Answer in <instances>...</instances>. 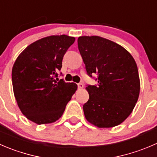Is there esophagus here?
I'll return each mask as SVG.
<instances>
[{
  "instance_id": "esophagus-1",
  "label": "esophagus",
  "mask_w": 157,
  "mask_h": 157,
  "mask_svg": "<svg viewBox=\"0 0 157 157\" xmlns=\"http://www.w3.org/2000/svg\"><path fill=\"white\" fill-rule=\"evenodd\" d=\"M77 86H78L79 89H82V88L83 87V83H78V84H77Z\"/></svg>"
}]
</instances>
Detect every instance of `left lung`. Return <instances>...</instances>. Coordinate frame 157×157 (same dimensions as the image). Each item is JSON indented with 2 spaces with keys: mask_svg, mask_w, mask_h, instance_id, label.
<instances>
[{
  "mask_svg": "<svg viewBox=\"0 0 157 157\" xmlns=\"http://www.w3.org/2000/svg\"><path fill=\"white\" fill-rule=\"evenodd\" d=\"M77 43L87 74L98 75V85L86 87L85 118L99 128L122 124L133 112L140 90L134 58L122 46L101 36H79Z\"/></svg>",
  "mask_w": 157,
  "mask_h": 157,
  "instance_id": "left-lung-1",
  "label": "left lung"
}]
</instances>
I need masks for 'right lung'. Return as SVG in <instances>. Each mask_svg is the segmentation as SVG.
<instances>
[{"mask_svg":"<svg viewBox=\"0 0 157 157\" xmlns=\"http://www.w3.org/2000/svg\"><path fill=\"white\" fill-rule=\"evenodd\" d=\"M74 36L51 35L27 46L12 68L14 97L21 113L36 124H52L63 115L77 90L74 83L55 80Z\"/></svg>","mask_w":157,"mask_h":157,"instance_id":"add662e5","label":"right lung"}]
</instances>
